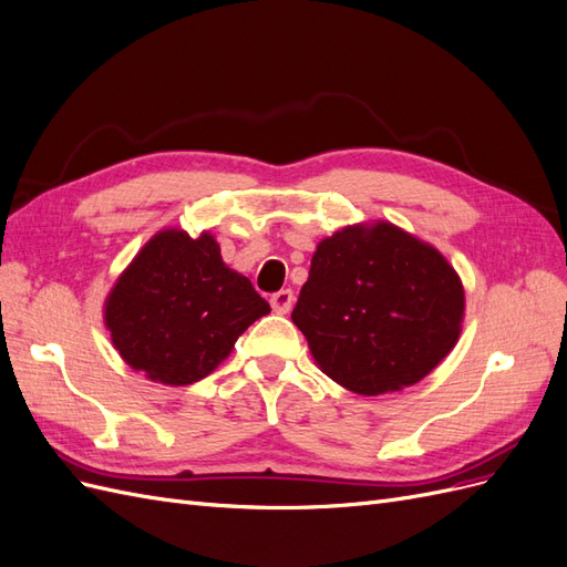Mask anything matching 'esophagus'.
I'll use <instances>...</instances> for the list:
<instances>
[{"instance_id": "34e87169", "label": "esophagus", "mask_w": 567, "mask_h": 567, "mask_svg": "<svg viewBox=\"0 0 567 567\" xmlns=\"http://www.w3.org/2000/svg\"><path fill=\"white\" fill-rule=\"evenodd\" d=\"M269 302H271V310L277 315H288L290 307H293V302H296V293L290 288H284V290H279V293H274L269 298Z\"/></svg>"}]
</instances>
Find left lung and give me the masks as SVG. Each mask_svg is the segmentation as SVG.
Here are the masks:
<instances>
[{
  "label": "left lung",
  "mask_w": 567,
  "mask_h": 567,
  "mask_svg": "<svg viewBox=\"0 0 567 567\" xmlns=\"http://www.w3.org/2000/svg\"><path fill=\"white\" fill-rule=\"evenodd\" d=\"M321 371L357 394L425 379L456 346L463 286L444 257L379 221L323 238L290 315Z\"/></svg>",
  "instance_id": "left-lung-1"
}]
</instances>
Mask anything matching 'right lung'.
Here are the masks:
<instances>
[{
  "mask_svg": "<svg viewBox=\"0 0 567 567\" xmlns=\"http://www.w3.org/2000/svg\"><path fill=\"white\" fill-rule=\"evenodd\" d=\"M269 302L221 262L210 234L161 231L134 257L106 300V326L125 362L151 381L205 379Z\"/></svg>",
  "mask_w": 567,
  "mask_h": 567,
  "instance_id": "1",
  "label": "right lung"
}]
</instances>
